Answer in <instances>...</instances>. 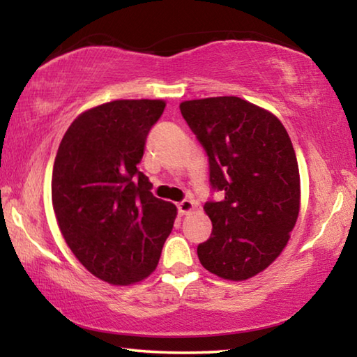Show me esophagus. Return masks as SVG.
I'll use <instances>...</instances> for the list:
<instances>
[{
	"label": "esophagus",
	"instance_id": "esophagus-1",
	"mask_svg": "<svg viewBox=\"0 0 357 357\" xmlns=\"http://www.w3.org/2000/svg\"><path fill=\"white\" fill-rule=\"evenodd\" d=\"M176 208H178V213L181 215H184L187 213H190V211L193 209V202L192 200H183L176 203Z\"/></svg>",
	"mask_w": 357,
	"mask_h": 357
}]
</instances>
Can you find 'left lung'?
Segmentation results:
<instances>
[{"label": "left lung", "mask_w": 357, "mask_h": 357, "mask_svg": "<svg viewBox=\"0 0 357 357\" xmlns=\"http://www.w3.org/2000/svg\"><path fill=\"white\" fill-rule=\"evenodd\" d=\"M181 114L209 160L213 222L198 244L203 268L228 280L257 275L280 255L299 215L301 181L293 143L273 113L225 96L187 100Z\"/></svg>", "instance_id": "8db88e82"}]
</instances>
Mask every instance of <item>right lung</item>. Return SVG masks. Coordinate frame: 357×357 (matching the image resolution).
<instances>
[{
  "instance_id": "add662e5",
  "label": "right lung",
  "mask_w": 357,
  "mask_h": 357,
  "mask_svg": "<svg viewBox=\"0 0 357 357\" xmlns=\"http://www.w3.org/2000/svg\"><path fill=\"white\" fill-rule=\"evenodd\" d=\"M164 100H113L82 113L53 165L52 203L66 243L89 273L130 285L153 273L176 206L138 170Z\"/></svg>"
}]
</instances>
